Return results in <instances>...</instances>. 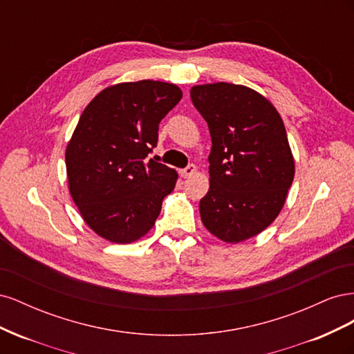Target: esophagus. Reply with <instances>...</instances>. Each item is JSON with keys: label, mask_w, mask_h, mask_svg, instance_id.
Wrapping results in <instances>:
<instances>
[{"label": "esophagus", "mask_w": 354, "mask_h": 354, "mask_svg": "<svg viewBox=\"0 0 354 354\" xmlns=\"http://www.w3.org/2000/svg\"><path fill=\"white\" fill-rule=\"evenodd\" d=\"M196 173V167L194 165V164H190V165H187L186 168H183V169H180V176L183 177V178H189V177H192Z\"/></svg>", "instance_id": "1"}]
</instances>
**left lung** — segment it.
Listing matches in <instances>:
<instances>
[{"label":"left lung","instance_id":"left-lung-1","mask_svg":"<svg viewBox=\"0 0 354 354\" xmlns=\"http://www.w3.org/2000/svg\"><path fill=\"white\" fill-rule=\"evenodd\" d=\"M190 99L211 134L209 190L199 202L203 226L238 243L279 216L295 165L274 106L245 85H195Z\"/></svg>","mask_w":354,"mask_h":354}]
</instances>
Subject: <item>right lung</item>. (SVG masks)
Listing matches in <instances>:
<instances>
[{
    "label": "right lung",
    "mask_w": 354,
    "mask_h": 354,
    "mask_svg": "<svg viewBox=\"0 0 354 354\" xmlns=\"http://www.w3.org/2000/svg\"><path fill=\"white\" fill-rule=\"evenodd\" d=\"M181 97L174 84L143 80L104 88L84 109L66 171L72 199L99 236L130 243L153 227L178 176L147 155L159 122Z\"/></svg>",
    "instance_id": "add662e5"
}]
</instances>
